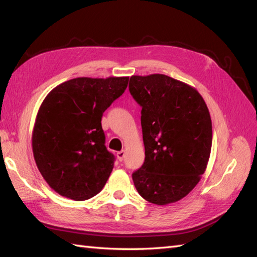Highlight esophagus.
<instances>
[{
  "mask_svg": "<svg viewBox=\"0 0 257 257\" xmlns=\"http://www.w3.org/2000/svg\"><path fill=\"white\" fill-rule=\"evenodd\" d=\"M124 155H125L124 150H121V151L117 152V158H118V160H119V161H122V160H123V158H124Z\"/></svg>",
  "mask_w": 257,
  "mask_h": 257,
  "instance_id": "esophagus-1",
  "label": "esophagus"
}]
</instances>
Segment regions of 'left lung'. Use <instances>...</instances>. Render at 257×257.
<instances>
[{
	"mask_svg": "<svg viewBox=\"0 0 257 257\" xmlns=\"http://www.w3.org/2000/svg\"><path fill=\"white\" fill-rule=\"evenodd\" d=\"M129 90L143 107L146 156L133 173L135 187L150 203H174L205 172L212 147L209 109L194 87L167 75H134Z\"/></svg>",
	"mask_w": 257,
	"mask_h": 257,
	"instance_id": "obj_1",
	"label": "left lung"
}]
</instances>
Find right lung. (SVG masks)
Returning <instances> with one entry per match:
<instances>
[{
    "label": "right lung",
    "instance_id": "add662e5",
    "mask_svg": "<svg viewBox=\"0 0 257 257\" xmlns=\"http://www.w3.org/2000/svg\"><path fill=\"white\" fill-rule=\"evenodd\" d=\"M128 81L129 77L69 79L41 103L32 133L33 156L58 194L84 201L106 184L114 158L105 146L101 117Z\"/></svg>",
    "mask_w": 257,
    "mask_h": 257
}]
</instances>
